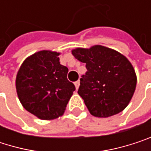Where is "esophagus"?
Masks as SVG:
<instances>
[{
    "label": "esophagus",
    "instance_id": "1",
    "mask_svg": "<svg viewBox=\"0 0 151 151\" xmlns=\"http://www.w3.org/2000/svg\"><path fill=\"white\" fill-rule=\"evenodd\" d=\"M74 85H75L76 89H78V87H79V85H80V81H79V80L76 81V82H74Z\"/></svg>",
    "mask_w": 151,
    "mask_h": 151
}]
</instances>
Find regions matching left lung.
<instances>
[{
	"mask_svg": "<svg viewBox=\"0 0 151 151\" xmlns=\"http://www.w3.org/2000/svg\"><path fill=\"white\" fill-rule=\"evenodd\" d=\"M72 54L86 63L87 72L78 91L90 114L106 118L123 111L136 86V74L129 60L115 50L102 45L76 48Z\"/></svg>",
	"mask_w": 151,
	"mask_h": 151,
	"instance_id": "obj_1",
	"label": "left lung"
}]
</instances>
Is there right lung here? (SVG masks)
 <instances>
[{
	"mask_svg": "<svg viewBox=\"0 0 151 151\" xmlns=\"http://www.w3.org/2000/svg\"><path fill=\"white\" fill-rule=\"evenodd\" d=\"M59 52L44 50L21 65L15 88L22 106L41 120L62 116L75 86L67 79L68 68L59 62Z\"/></svg>",
	"mask_w": 151,
	"mask_h": 151,
	"instance_id": "right-lung-1",
	"label": "right lung"
}]
</instances>
